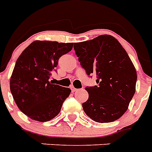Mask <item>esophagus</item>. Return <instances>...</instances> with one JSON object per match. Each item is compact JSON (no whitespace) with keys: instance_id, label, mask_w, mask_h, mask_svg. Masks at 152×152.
Wrapping results in <instances>:
<instances>
[{"instance_id":"34e87169","label":"esophagus","mask_w":152,"mask_h":152,"mask_svg":"<svg viewBox=\"0 0 152 152\" xmlns=\"http://www.w3.org/2000/svg\"><path fill=\"white\" fill-rule=\"evenodd\" d=\"M71 88H72V91L73 92H75V91H77L79 90V89H77V88H75V87H73V86H72Z\"/></svg>"}]
</instances>
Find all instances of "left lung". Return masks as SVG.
Returning <instances> with one entry per match:
<instances>
[{"mask_svg": "<svg viewBox=\"0 0 152 152\" xmlns=\"http://www.w3.org/2000/svg\"><path fill=\"white\" fill-rule=\"evenodd\" d=\"M81 66L88 76L96 75L98 86L87 87L85 113L96 122L118 120L128 110L136 91L137 71L125 50L114 37L103 34L74 43Z\"/></svg>", "mask_w": 152, "mask_h": 152, "instance_id": "8db88e82", "label": "left lung"}]
</instances>
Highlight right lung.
<instances>
[{
    "mask_svg": "<svg viewBox=\"0 0 152 152\" xmlns=\"http://www.w3.org/2000/svg\"><path fill=\"white\" fill-rule=\"evenodd\" d=\"M73 43L37 41L18 57L10 79V90L20 110L32 120L48 121L60 113L71 89L53 84L51 73Z\"/></svg>",
    "mask_w": 152,
    "mask_h": 152,
    "instance_id": "obj_1",
    "label": "right lung"
}]
</instances>
